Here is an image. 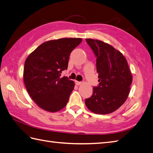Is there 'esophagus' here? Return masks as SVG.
I'll return each mask as SVG.
<instances>
[{"label":"esophagus","instance_id":"obj_1","mask_svg":"<svg viewBox=\"0 0 153 153\" xmlns=\"http://www.w3.org/2000/svg\"><path fill=\"white\" fill-rule=\"evenodd\" d=\"M75 84H76V85L79 86V85H82V82H79V81H77V80H76V81H75Z\"/></svg>","mask_w":153,"mask_h":153}]
</instances>
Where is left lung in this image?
I'll list each match as a JSON object with an SVG mask.
<instances>
[{"label":"left lung","mask_w":153,"mask_h":153,"mask_svg":"<svg viewBox=\"0 0 153 153\" xmlns=\"http://www.w3.org/2000/svg\"><path fill=\"white\" fill-rule=\"evenodd\" d=\"M96 57L99 85L85 100L89 110L96 114H108L122 105L128 98L132 74L126 57L113 46L100 40L86 39Z\"/></svg>","instance_id":"8db88e82"}]
</instances>
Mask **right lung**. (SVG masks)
<instances>
[{
  "instance_id": "obj_1",
  "label": "right lung",
  "mask_w": 153,
  "mask_h": 153,
  "mask_svg": "<svg viewBox=\"0 0 153 153\" xmlns=\"http://www.w3.org/2000/svg\"><path fill=\"white\" fill-rule=\"evenodd\" d=\"M81 38L49 40L28 55L24 68V82L31 98L43 110L56 112L65 107L74 82L62 71L67 69L71 51Z\"/></svg>"
}]
</instances>
